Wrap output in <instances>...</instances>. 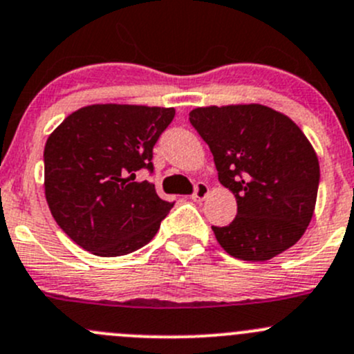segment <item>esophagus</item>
Listing matches in <instances>:
<instances>
[{
	"mask_svg": "<svg viewBox=\"0 0 354 354\" xmlns=\"http://www.w3.org/2000/svg\"><path fill=\"white\" fill-rule=\"evenodd\" d=\"M207 195H209V187H207L205 183H197L195 185L194 194H192V200H195V202H202Z\"/></svg>",
	"mask_w": 354,
	"mask_h": 354,
	"instance_id": "1",
	"label": "esophagus"
}]
</instances>
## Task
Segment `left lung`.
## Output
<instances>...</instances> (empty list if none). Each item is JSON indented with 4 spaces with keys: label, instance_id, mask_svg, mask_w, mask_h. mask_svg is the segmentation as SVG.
Masks as SVG:
<instances>
[{
    "label": "left lung",
    "instance_id": "obj_1",
    "mask_svg": "<svg viewBox=\"0 0 354 354\" xmlns=\"http://www.w3.org/2000/svg\"><path fill=\"white\" fill-rule=\"evenodd\" d=\"M209 145L217 176L236 197L227 226H212L230 255L266 262L305 233L315 209L320 167L305 133L262 104L210 106L190 113Z\"/></svg>",
    "mask_w": 354,
    "mask_h": 354
}]
</instances>
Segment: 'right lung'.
Instances as JSON below:
<instances>
[{"mask_svg":"<svg viewBox=\"0 0 354 354\" xmlns=\"http://www.w3.org/2000/svg\"><path fill=\"white\" fill-rule=\"evenodd\" d=\"M173 118V108L95 104L53 131L44 147L46 200L78 246L121 257L156 236L174 202L137 174L154 173V145Z\"/></svg>","mask_w":354,"mask_h":354,"instance_id":"right-lung-1","label":"right lung"}]
</instances>
